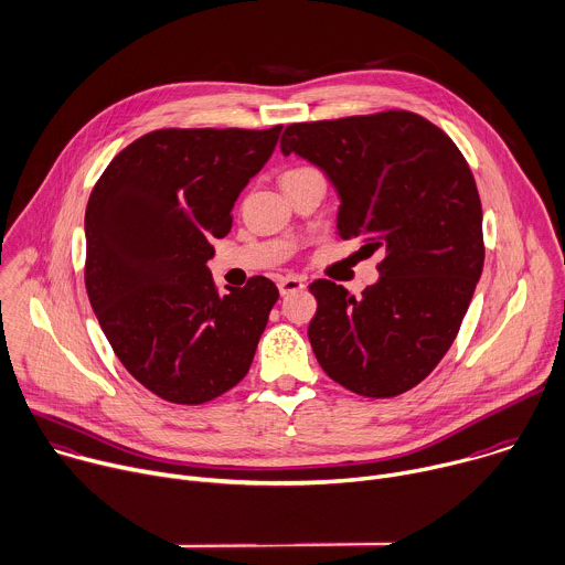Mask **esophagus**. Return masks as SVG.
Returning <instances> with one entry per match:
<instances>
[{"label":"esophagus","instance_id":"obj_1","mask_svg":"<svg viewBox=\"0 0 565 565\" xmlns=\"http://www.w3.org/2000/svg\"><path fill=\"white\" fill-rule=\"evenodd\" d=\"M302 287H305V280L298 278V276H282V278H278V291L282 296H287L291 291H300Z\"/></svg>","mask_w":565,"mask_h":565}]
</instances>
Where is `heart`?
<instances>
[{"label": "heart", "mask_w": 565, "mask_h": 565, "mask_svg": "<svg viewBox=\"0 0 565 565\" xmlns=\"http://www.w3.org/2000/svg\"><path fill=\"white\" fill-rule=\"evenodd\" d=\"M302 169H307V167H300V169H291V171H302ZM291 171H287V173H291Z\"/></svg>", "instance_id": "obj_1"}]
</instances>
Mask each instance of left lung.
I'll return each mask as SVG.
<instances>
[{
    "instance_id": "left-lung-1",
    "label": "left lung",
    "mask_w": 565,
    "mask_h": 565,
    "mask_svg": "<svg viewBox=\"0 0 565 565\" xmlns=\"http://www.w3.org/2000/svg\"><path fill=\"white\" fill-rule=\"evenodd\" d=\"M285 156L318 169L341 195L338 234L383 254L363 296L316 280L309 343L324 374L367 398L416 387L452 348L483 271V211L459 147L412 110L298 122ZM359 252V254H361Z\"/></svg>"
}]
</instances>
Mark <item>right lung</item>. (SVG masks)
<instances>
[{"mask_svg": "<svg viewBox=\"0 0 565 565\" xmlns=\"http://www.w3.org/2000/svg\"><path fill=\"white\" fill-rule=\"evenodd\" d=\"M280 131H151L113 158L90 191V307L127 372L169 403L213 401L252 367L278 289L254 276L220 296L206 260Z\"/></svg>", "mask_w": 565, "mask_h": 565, "instance_id": "add662e5", "label": "right lung"}]
</instances>
